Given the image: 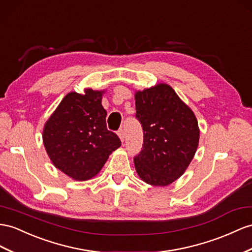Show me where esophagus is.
<instances>
[{
    "instance_id": "obj_1",
    "label": "esophagus",
    "mask_w": 252,
    "mask_h": 252,
    "mask_svg": "<svg viewBox=\"0 0 252 252\" xmlns=\"http://www.w3.org/2000/svg\"><path fill=\"white\" fill-rule=\"evenodd\" d=\"M118 135H119V137H120L122 143H124V141H125V130H124V128H119Z\"/></svg>"
}]
</instances>
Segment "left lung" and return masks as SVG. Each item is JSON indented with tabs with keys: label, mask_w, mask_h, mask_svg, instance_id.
<instances>
[{
	"label": "left lung",
	"mask_w": 252,
	"mask_h": 252,
	"mask_svg": "<svg viewBox=\"0 0 252 252\" xmlns=\"http://www.w3.org/2000/svg\"><path fill=\"white\" fill-rule=\"evenodd\" d=\"M135 106V117L144 131L143 148L134 157L135 168L148 184L169 185L183 175L195 156L197 119L166 84L137 92Z\"/></svg>",
	"instance_id": "1"
}]
</instances>
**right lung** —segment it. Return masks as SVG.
<instances>
[{"instance_id":"obj_1","label":"right lung","mask_w":252,"mask_h":252,"mask_svg":"<svg viewBox=\"0 0 252 252\" xmlns=\"http://www.w3.org/2000/svg\"><path fill=\"white\" fill-rule=\"evenodd\" d=\"M102 93L68 94L47 121L43 144L56 168L79 181L98 173L108 156L121 146L118 135L107 130Z\"/></svg>"}]
</instances>
